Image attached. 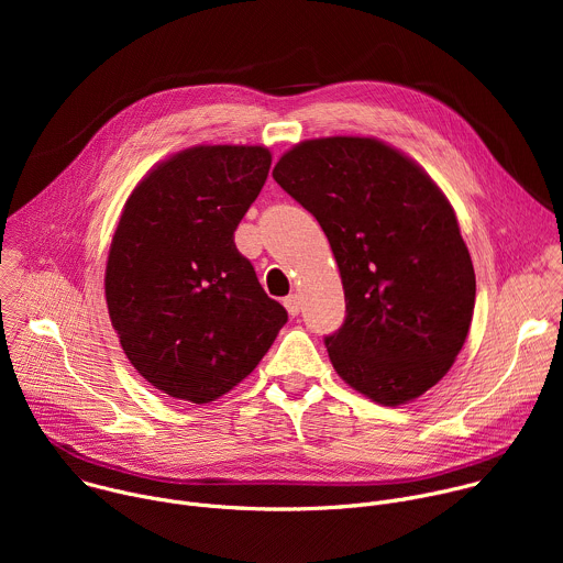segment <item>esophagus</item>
Returning <instances> with one entry per match:
<instances>
[{
	"instance_id": "1",
	"label": "esophagus",
	"mask_w": 563,
	"mask_h": 563,
	"mask_svg": "<svg viewBox=\"0 0 563 563\" xmlns=\"http://www.w3.org/2000/svg\"><path fill=\"white\" fill-rule=\"evenodd\" d=\"M283 305H285V309L289 311V316H298V311H300V298H298L296 294H289V296L283 300Z\"/></svg>"
}]
</instances>
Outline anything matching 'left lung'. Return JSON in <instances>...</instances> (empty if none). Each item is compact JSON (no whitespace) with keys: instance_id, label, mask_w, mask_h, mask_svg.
I'll list each match as a JSON object with an SVG mask.
<instances>
[{"instance_id":"8db88e82","label":"left lung","mask_w":563,"mask_h":563,"mask_svg":"<svg viewBox=\"0 0 563 563\" xmlns=\"http://www.w3.org/2000/svg\"><path fill=\"white\" fill-rule=\"evenodd\" d=\"M274 180L323 227L345 289L325 336L339 376L380 406L437 385L474 311V267L432 178L374 137H318L287 151Z\"/></svg>"}]
</instances>
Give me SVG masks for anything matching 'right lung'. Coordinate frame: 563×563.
Here are the masks:
<instances>
[{
    "label": "right lung",
    "instance_id": "obj_1",
    "mask_svg": "<svg viewBox=\"0 0 563 563\" xmlns=\"http://www.w3.org/2000/svg\"><path fill=\"white\" fill-rule=\"evenodd\" d=\"M269 167L265 146H191L124 205L104 276L109 316L131 365L174 398L222 396L287 323L233 243Z\"/></svg>",
    "mask_w": 563,
    "mask_h": 563
}]
</instances>
